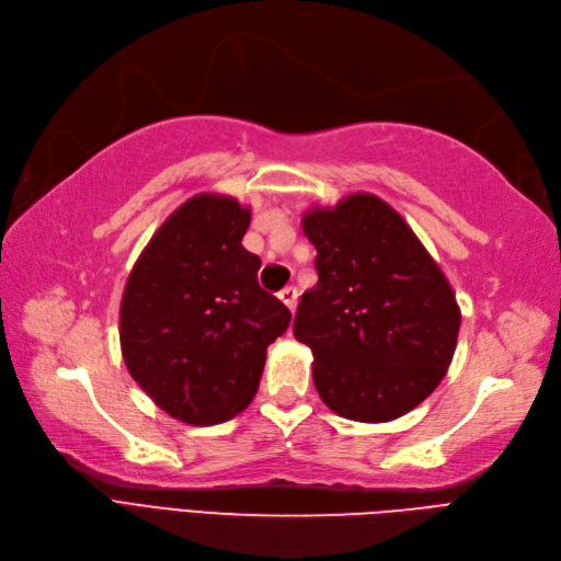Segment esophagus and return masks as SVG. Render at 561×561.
Returning a JSON list of instances; mask_svg holds the SVG:
<instances>
[{
	"mask_svg": "<svg viewBox=\"0 0 561 561\" xmlns=\"http://www.w3.org/2000/svg\"><path fill=\"white\" fill-rule=\"evenodd\" d=\"M279 300L288 307V310L296 312V305H298V291H296V286H284L282 291H279Z\"/></svg>",
	"mask_w": 561,
	"mask_h": 561,
	"instance_id": "34e87169",
	"label": "esophagus"
}]
</instances>
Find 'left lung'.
<instances>
[{
  "mask_svg": "<svg viewBox=\"0 0 561 561\" xmlns=\"http://www.w3.org/2000/svg\"><path fill=\"white\" fill-rule=\"evenodd\" d=\"M317 249L296 340L312 350L314 387L335 414L399 420L433 393L457 350L451 284L403 216L373 193H350L300 219Z\"/></svg>",
  "mask_w": 561,
  "mask_h": 561,
  "instance_id": "left-lung-1",
  "label": "left lung"
}]
</instances>
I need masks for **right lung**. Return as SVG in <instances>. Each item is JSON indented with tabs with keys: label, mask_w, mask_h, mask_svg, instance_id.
<instances>
[{
	"label": "right lung",
	"mask_w": 561,
	"mask_h": 561,
	"mask_svg": "<svg viewBox=\"0 0 561 561\" xmlns=\"http://www.w3.org/2000/svg\"><path fill=\"white\" fill-rule=\"evenodd\" d=\"M251 209L226 193L179 205L135 261L121 298L128 373L170 417L211 426L254 401L267 345L291 321L242 247Z\"/></svg>",
	"instance_id": "1"
}]
</instances>
